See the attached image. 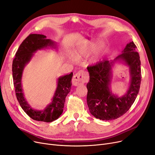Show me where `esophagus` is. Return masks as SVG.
Returning a JSON list of instances; mask_svg holds the SVG:
<instances>
[{"instance_id": "esophagus-1", "label": "esophagus", "mask_w": 155, "mask_h": 155, "mask_svg": "<svg viewBox=\"0 0 155 155\" xmlns=\"http://www.w3.org/2000/svg\"><path fill=\"white\" fill-rule=\"evenodd\" d=\"M87 80H88V77L86 72L84 71H80L75 75H74L72 78V84L74 86H78L85 83Z\"/></svg>"}]
</instances>
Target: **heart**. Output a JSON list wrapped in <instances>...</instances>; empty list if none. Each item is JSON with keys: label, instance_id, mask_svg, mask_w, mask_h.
I'll list each match as a JSON object with an SVG mask.
<instances>
[{"label": "heart", "instance_id": "obj_1", "mask_svg": "<svg viewBox=\"0 0 155 155\" xmlns=\"http://www.w3.org/2000/svg\"><path fill=\"white\" fill-rule=\"evenodd\" d=\"M98 45L99 44H97L91 46H85V45L80 46L75 50L74 54H75V56L77 59H80L82 58L89 56L92 51H94L96 49Z\"/></svg>", "mask_w": 155, "mask_h": 155}]
</instances>
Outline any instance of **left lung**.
<instances>
[{"mask_svg": "<svg viewBox=\"0 0 155 155\" xmlns=\"http://www.w3.org/2000/svg\"><path fill=\"white\" fill-rule=\"evenodd\" d=\"M136 48L132 41L113 61L103 60L87 67L90 80L87 84V102L90 113L94 117L102 120L117 119L124 115L135 101L141 82L140 61ZM118 61H124L130 67L131 74L130 89L120 98L114 95L109 89L112 66Z\"/></svg>", "mask_w": 155, "mask_h": 155, "instance_id": "8db88e82", "label": "left lung"}]
</instances>
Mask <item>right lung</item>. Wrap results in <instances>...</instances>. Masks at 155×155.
Instances as JSON below:
<instances>
[{"instance_id":"1","label":"right lung","mask_w":155,"mask_h":155,"mask_svg":"<svg viewBox=\"0 0 155 155\" xmlns=\"http://www.w3.org/2000/svg\"><path fill=\"white\" fill-rule=\"evenodd\" d=\"M54 44L55 42L51 39H47L46 36L44 35L30 34L19 45L12 61L13 83L17 99L24 111L31 118L39 122H51L61 115L65 98L70 92L71 87L73 73L58 78V86L52 103L42 111L33 109L26 101L21 85L22 74L25 66L30 61L33 53L48 47L56 48Z\"/></svg>"}]
</instances>
